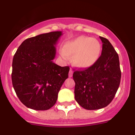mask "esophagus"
<instances>
[{"label":"esophagus","mask_w":135,"mask_h":135,"mask_svg":"<svg viewBox=\"0 0 135 135\" xmlns=\"http://www.w3.org/2000/svg\"><path fill=\"white\" fill-rule=\"evenodd\" d=\"M72 75H73V70L72 69H70L69 76V77H72Z\"/></svg>","instance_id":"34e87169"}]
</instances>
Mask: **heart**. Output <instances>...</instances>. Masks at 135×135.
<instances>
[{
  "label": "heart",
  "instance_id": "b5f03b06",
  "mask_svg": "<svg viewBox=\"0 0 135 135\" xmlns=\"http://www.w3.org/2000/svg\"><path fill=\"white\" fill-rule=\"evenodd\" d=\"M101 52V45L97 39L80 36L67 41L60 54L63 60H69L72 56V63L80 69L93 66L97 61Z\"/></svg>",
  "mask_w": 135,
  "mask_h": 135
}]
</instances>
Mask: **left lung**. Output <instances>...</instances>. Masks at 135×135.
Wrapping results in <instances>:
<instances>
[{
  "label": "left lung",
  "instance_id": "1",
  "mask_svg": "<svg viewBox=\"0 0 135 135\" xmlns=\"http://www.w3.org/2000/svg\"><path fill=\"white\" fill-rule=\"evenodd\" d=\"M103 43L102 55L93 66L73 74L75 99L86 110L104 108L112 101L120 84L121 72L119 56L108 39Z\"/></svg>",
  "mask_w": 135,
  "mask_h": 135
}]
</instances>
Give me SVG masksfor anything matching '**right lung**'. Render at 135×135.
Wrapping results in <instances>:
<instances>
[{"mask_svg": "<svg viewBox=\"0 0 135 135\" xmlns=\"http://www.w3.org/2000/svg\"><path fill=\"white\" fill-rule=\"evenodd\" d=\"M61 35L62 32L56 31L27 38L14 55L13 86L18 98L28 108L36 110L51 108L69 77V66H60L52 61Z\"/></svg>", "mask_w": 135, "mask_h": 135, "instance_id": "obj_1", "label": "right lung"}]
</instances>
